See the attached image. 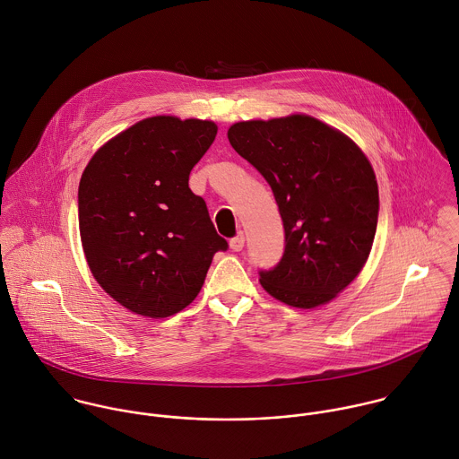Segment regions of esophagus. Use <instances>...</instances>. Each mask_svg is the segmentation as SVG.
Listing matches in <instances>:
<instances>
[{"instance_id":"esophagus-1","label":"esophagus","mask_w":459,"mask_h":459,"mask_svg":"<svg viewBox=\"0 0 459 459\" xmlns=\"http://www.w3.org/2000/svg\"><path fill=\"white\" fill-rule=\"evenodd\" d=\"M243 247H245V234L239 232L238 236H234V238L230 239V248H232L234 252H239V250H243Z\"/></svg>"}]
</instances>
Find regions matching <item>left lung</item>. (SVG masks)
Returning <instances> with one entry per match:
<instances>
[{
  "label": "left lung",
  "instance_id": "left-lung-1",
  "mask_svg": "<svg viewBox=\"0 0 459 459\" xmlns=\"http://www.w3.org/2000/svg\"><path fill=\"white\" fill-rule=\"evenodd\" d=\"M227 135L270 184L284 225V254L259 270L263 288L302 309L333 300L374 243L379 189L368 159L347 135L302 114L241 121Z\"/></svg>",
  "mask_w": 459,
  "mask_h": 459
}]
</instances>
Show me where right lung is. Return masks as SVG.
I'll return each instance as SVG.
<instances>
[{"mask_svg": "<svg viewBox=\"0 0 459 459\" xmlns=\"http://www.w3.org/2000/svg\"><path fill=\"white\" fill-rule=\"evenodd\" d=\"M212 121L155 116L135 123L89 160L78 223L98 284L132 313L166 318L202 290L218 236L189 173L216 137Z\"/></svg>", "mask_w": 459, "mask_h": 459, "instance_id": "right-lung-1", "label": "right lung"}]
</instances>
